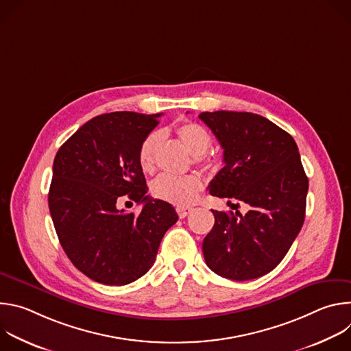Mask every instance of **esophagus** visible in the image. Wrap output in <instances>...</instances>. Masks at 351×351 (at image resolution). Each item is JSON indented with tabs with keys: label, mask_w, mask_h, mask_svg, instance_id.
<instances>
[{
	"label": "esophagus",
	"mask_w": 351,
	"mask_h": 351,
	"mask_svg": "<svg viewBox=\"0 0 351 351\" xmlns=\"http://www.w3.org/2000/svg\"><path fill=\"white\" fill-rule=\"evenodd\" d=\"M176 211H178V215H179L180 218H186L187 215H190V214L193 213L191 208H184V207H178Z\"/></svg>",
	"instance_id": "esophagus-1"
}]
</instances>
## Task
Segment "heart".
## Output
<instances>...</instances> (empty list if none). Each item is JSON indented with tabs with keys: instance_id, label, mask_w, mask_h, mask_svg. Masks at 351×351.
Returning a JSON list of instances; mask_svg holds the SVG:
<instances>
[{
	"instance_id": "1",
	"label": "heart",
	"mask_w": 351,
	"mask_h": 351,
	"mask_svg": "<svg viewBox=\"0 0 351 351\" xmlns=\"http://www.w3.org/2000/svg\"><path fill=\"white\" fill-rule=\"evenodd\" d=\"M176 133L189 152L197 157V161H202L204 154L211 147V136L202 125L187 122L176 129ZM162 134L160 132L149 133L138 148V164L143 172L152 173L156 169V153L161 143ZM203 190V182L197 175L173 176L164 173L156 179L152 186L153 194L175 204L178 207L193 206Z\"/></svg>"
}]
</instances>
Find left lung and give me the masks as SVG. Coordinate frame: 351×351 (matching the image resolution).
<instances>
[{
  "label": "left lung",
  "mask_w": 351,
  "mask_h": 351,
  "mask_svg": "<svg viewBox=\"0 0 351 351\" xmlns=\"http://www.w3.org/2000/svg\"><path fill=\"white\" fill-rule=\"evenodd\" d=\"M198 118L223 148L225 167L208 186L211 195L250 206L245 215L213 210L215 223L203 241L206 263L232 280L260 278L285 258L304 222L308 179L297 144L257 114L215 111Z\"/></svg>",
  "instance_id": "obj_1"
}]
</instances>
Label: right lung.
Listing matches in <instances>:
<instances>
[{
	"label": "right lung",
	"instance_id": "1",
	"mask_svg": "<svg viewBox=\"0 0 351 351\" xmlns=\"http://www.w3.org/2000/svg\"><path fill=\"white\" fill-rule=\"evenodd\" d=\"M161 115H98L56 156L49 214L68 258L98 283L123 286L143 276L153 267L165 232L178 221L169 203L145 195L138 164L140 144ZM122 199L143 202V210L138 215L119 210Z\"/></svg>",
	"mask_w": 351,
	"mask_h": 351
}]
</instances>
